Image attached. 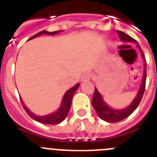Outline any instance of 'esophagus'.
Returning <instances> with one entry per match:
<instances>
[{
  "label": "esophagus",
  "instance_id": "34e87169",
  "mask_svg": "<svg viewBox=\"0 0 157 157\" xmlns=\"http://www.w3.org/2000/svg\"><path fill=\"white\" fill-rule=\"evenodd\" d=\"M92 78V74L90 73V72H86V73H84L82 75V82H87L89 80L91 79Z\"/></svg>",
  "mask_w": 157,
  "mask_h": 157
}]
</instances>
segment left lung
<instances>
[{"label":"left lung","instance_id":"obj_1","mask_svg":"<svg viewBox=\"0 0 157 157\" xmlns=\"http://www.w3.org/2000/svg\"><path fill=\"white\" fill-rule=\"evenodd\" d=\"M116 33L119 34V37H120V38L123 41H126V42H137V41L135 39H134L130 36L127 35L124 32L117 30ZM137 46L138 47V48L141 51V54H142V56H143V58L145 61V56H144V53L142 52V50H141V47H140L139 45H137ZM145 82H146V61H145V63L143 78H142V81H141V86H140L138 94H137V96H136V98H134V101H132V103L130 104L127 108H126L124 109H120V110L112 109V108H110L103 101L102 96L98 92L97 88H95L94 97H93L92 100V105L94 108V109H95L97 114L99 116V117L101 119H102V120L106 122H109V123H116V122H120L121 120H123L124 119H126V118H127L130 115L132 114L134 111L139 105L140 102L141 101V98L143 97L144 92H145Z\"/></svg>","mask_w":157,"mask_h":157}]
</instances>
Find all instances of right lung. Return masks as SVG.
Instances as JSON below:
<instances>
[{
    "label": "right lung",
    "instance_id": "right-lung-1",
    "mask_svg": "<svg viewBox=\"0 0 157 157\" xmlns=\"http://www.w3.org/2000/svg\"><path fill=\"white\" fill-rule=\"evenodd\" d=\"M61 31V30H60ZM59 31H53V32H48L46 30H42V31L39 32L36 34L35 35H34L33 37H31L30 38H29L28 40H31L34 37H38L39 35L45 34H49V35H52V34H56L57 33H59ZM79 86V84L77 83L75 86H73L72 88H71L69 90L67 91L64 94V96L63 97V99H62V103L59 109H58L56 112H53L52 114H49L48 116H36L34 113H32L27 107L25 106V105L23 104V101H22L21 98H20V101H21L22 105H23V109L26 111L27 114L32 118L34 119L36 121L39 122L41 123H44V124H58V123H61L63 120H65V118L67 116V113H68L69 110L71 109V100L73 98V95L75 94V91L77 90Z\"/></svg>",
    "mask_w": 157,
    "mask_h": 157
}]
</instances>
